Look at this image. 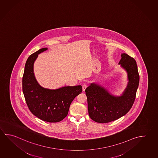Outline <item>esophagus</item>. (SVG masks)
<instances>
[{
  "label": "esophagus",
  "mask_w": 158,
  "mask_h": 158,
  "mask_svg": "<svg viewBox=\"0 0 158 158\" xmlns=\"http://www.w3.org/2000/svg\"><path fill=\"white\" fill-rule=\"evenodd\" d=\"M88 87V85L86 84H84L83 86H82V88H83V91H85V90L86 88Z\"/></svg>",
  "instance_id": "obj_1"
}]
</instances>
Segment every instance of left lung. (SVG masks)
Segmentation results:
<instances>
[{
    "instance_id": "left-lung-1",
    "label": "left lung",
    "mask_w": 158,
    "mask_h": 158,
    "mask_svg": "<svg viewBox=\"0 0 158 158\" xmlns=\"http://www.w3.org/2000/svg\"><path fill=\"white\" fill-rule=\"evenodd\" d=\"M119 63L127 71L129 80L122 96L111 95L105 89L94 83L85 89L89 115L95 122L106 123L119 119L130 110L135 100L139 83L135 60L124 53Z\"/></svg>"
}]
</instances>
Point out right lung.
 Here are the masks:
<instances>
[{
	"label": "right lung",
	"instance_id": "right-lung-1",
	"mask_svg": "<svg viewBox=\"0 0 158 158\" xmlns=\"http://www.w3.org/2000/svg\"><path fill=\"white\" fill-rule=\"evenodd\" d=\"M46 50L47 48L39 49L31 54L26 61L23 76V92L31 113L45 122L56 123L67 116L70 105L82 92V87L64 86L50 90L39 85L34 75V62L39 53Z\"/></svg>",
	"mask_w": 158,
	"mask_h": 158
}]
</instances>
